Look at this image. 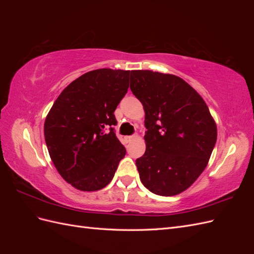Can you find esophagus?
<instances>
[{"mask_svg": "<svg viewBox=\"0 0 254 254\" xmlns=\"http://www.w3.org/2000/svg\"><path fill=\"white\" fill-rule=\"evenodd\" d=\"M134 137H135V135H127V136H125V140L127 142H130V141H132Z\"/></svg>", "mask_w": 254, "mask_h": 254, "instance_id": "esophagus-1", "label": "esophagus"}]
</instances>
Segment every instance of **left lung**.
<instances>
[{"label":"left lung","instance_id":"1","mask_svg":"<svg viewBox=\"0 0 254 254\" xmlns=\"http://www.w3.org/2000/svg\"><path fill=\"white\" fill-rule=\"evenodd\" d=\"M130 89L145 111L146 150L135 164L141 182L160 196L188 190L204 171L217 127L198 92L173 74L133 70Z\"/></svg>","mask_w":254,"mask_h":254}]
</instances>
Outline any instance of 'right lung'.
<instances>
[{"label": "right lung", "instance_id": "1", "mask_svg": "<svg viewBox=\"0 0 254 254\" xmlns=\"http://www.w3.org/2000/svg\"><path fill=\"white\" fill-rule=\"evenodd\" d=\"M129 74L112 68L84 73L61 92L47 115L50 157L75 189L94 191L108 186L126 155L112 126L117 124L113 112L129 88Z\"/></svg>", "mask_w": 254, "mask_h": 254}]
</instances>
